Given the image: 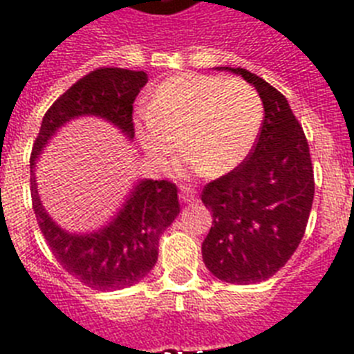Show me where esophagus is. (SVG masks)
Wrapping results in <instances>:
<instances>
[{
	"mask_svg": "<svg viewBox=\"0 0 354 354\" xmlns=\"http://www.w3.org/2000/svg\"><path fill=\"white\" fill-rule=\"evenodd\" d=\"M196 198V189L192 186H180V200L184 204H192Z\"/></svg>",
	"mask_w": 354,
	"mask_h": 354,
	"instance_id": "34e87169",
	"label": "esophagus"
}]
</instances>
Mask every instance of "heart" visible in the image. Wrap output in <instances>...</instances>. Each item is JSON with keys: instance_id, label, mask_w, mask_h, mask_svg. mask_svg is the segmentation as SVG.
Returning a JSON list of instances; mask_svg holds the SVG:
<instances>
[{"instance_id": "b5f03b06", "label": "heart", "mask_w": 354, "mask_h": 354, "mask_svg": "<svg viewBox=\"0 0 354 354\" xmlns=\"http://www.w3.org/2000/svg\"><path fill=\"white\" fill-rule=\"evenodd\" d=\"M262 118L261 97L245 81L183 72L156 86L136 131L158 167L174 161L183 140L193 167L223 175L248 158Z\"/></svg>"}]
</instances>
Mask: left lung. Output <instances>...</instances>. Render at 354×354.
I'll return each mask as SVG.
<instances>
[{
    "label": "left lung",
    "mask_w": 354,
    "mask_h": 354,
    "mask_svg": "<svg viewBox=\"0 0 354 354\" xmlns=\"http://www.w3.org/2000/svg\"><path fill=\"white\" fill-rule=\"evenodd\" d=\"M255 86L264 104L248 158L205 184L212 227L202 243L207 270L228 283H257L292 257L314 202V168L301 124L286 97L246 68H228Z\"/></svg>",
    "instance_id": "left-lung-1"
}]
</instances>
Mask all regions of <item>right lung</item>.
Wrapping results in <instances>:
<instances>
[{
    "label": "right lung",
    "instance_id": "add662e5",
    "mask_svg": "<svg viewBox=\"0 0 354 354\" xmlns=\"http://www.w3.org/2000/svg\"><path fill=\"white\" fill-rule=\"evenodd\" d=\"M147 81L143 71L99 67L88 72L46 111L31 149V202L37 223L62 268L95 290L126 289L154 268L159 237L180 212L177 186L170 180H140L108 227L92 234H68L40 204L33 174L35 159L58 127L83 115L106 118L133 138V102Z\"/></svg>",
    "mask_w": 354,
    "mask_h": 354
}]
</instances>
